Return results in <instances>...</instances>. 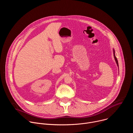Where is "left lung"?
Segmentation results:
<instances>
[{
  "label": "left lung",
  "mask_w": 133,
  "mask_h": 133,
  "mask_svg": "<svg viewBox=\"0 0 133 133\" xmlns=\"http://www.w3.org/2000/svg\"><path fill=\"white\" fill-rule=\"evenodd\" d=\"M113 53H114V58H115V60L116 61V63L117 64V66L118 67V61L117 59V58L116 57V56H115V50L113 49Z\"/></svg>",
  "instance_id": "8db88e82"
}]
</instances>
